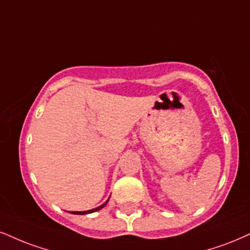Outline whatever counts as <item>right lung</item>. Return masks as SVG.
<instances>
[{
	"mask_svg": "<svg viewBox=\"0 0 250 250\" xmlns=\"http://www.w3.org/2000/svg\"><path fill=\"white\" fill-rule=\"evenodd\" d=\"M107 200H109V199H107ZM107 200H106L105 203H104V204H102L101 206H98V208H92V210H89V211H80V212L74 211V212H73V214H88V213H92V212H96V211H98V210H101V208H103L104 206L106 205Z\"/></svg>",
	"mask_w": 250,
	"mask_h": 250,
	"instance_id": "right-lung-1",
	"label": "right lung"
}]
</instances>
